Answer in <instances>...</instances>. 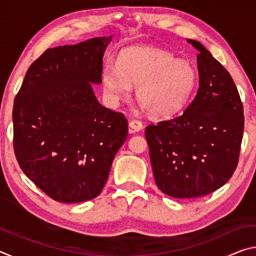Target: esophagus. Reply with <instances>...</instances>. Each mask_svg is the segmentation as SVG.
Instances as JSON below:
<instances>
[{
	"instance_id": "esophagus-1",
	"label": "esophagus",
	"mask_w": 256,
	"mask_h": 256,
	"mask_svg": "<svg viewBox=\"0 0 256 256\" xmlns=\"http://www.w3.org/2000/svg\"><path fill=\"white\" fill-rule=\"evenodd\" d=\"M128 125H130V128H131L133 130V131H136V132L141 131V130L144 128V124H142L141 120H130Z\"/></svg>"
}]
</instances>
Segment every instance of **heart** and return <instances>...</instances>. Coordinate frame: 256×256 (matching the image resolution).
<instances>
[{
  "instance_id": "obj_1",
  "label": "heart",
  "mask_w": 256,
  "mask_h": 256,
  "mask_svg": "<svg viewBox=\"0 0 256 256\" xmlns=\"http://www.w3.org/2000/svg\"><path fill=\"white\" fill-rule=\"evenodd\" d=\"M198 71L186 60H176L170 52L154 47H128L122 50L116 66L107 63L102 81L112 104L128 98L132 84L136 96L151 115L167 118L188 105L198 86Z\"/></svg>"
}]
</instances>
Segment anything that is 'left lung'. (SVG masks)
Segmentation results:
<instances>
[{"mask_svg":"<svg viewBox=\"0 0 256 256\" xmlns=\"http://www.w3.org/2000/svg\"><path fill=\"white\" fill-rule=\"evenodd\" d=\"M198 50V90L183 114L146 128L156 184L177 198L203 196L226 184L235 172L244 112L229 72L204 46Z\"/></svg>","mask_w":256,"mask_h":256,"instance_id":"1","label":"left lung"}]
</instances>
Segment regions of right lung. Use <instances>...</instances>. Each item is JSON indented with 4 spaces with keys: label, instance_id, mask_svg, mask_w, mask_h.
<instances>
[{
    "label": "right lung",
    "instance_id": "add662e5",
    "mask_svg": "<svg viewBox=\"0 0 256 256\" xmlns=\"http://www.w3.org/2000/svg\"><path fill=\"white\" fill-rule=\"evenodd\" d=\"M110 38L46 50L29 66L14 98L16 158L55 201L98 196L128 136L125 116L102 106L92 86L102 82Z\"/></svg>",
    "mask_w": 256,
    "mask_h": 256
}]
</instances>
